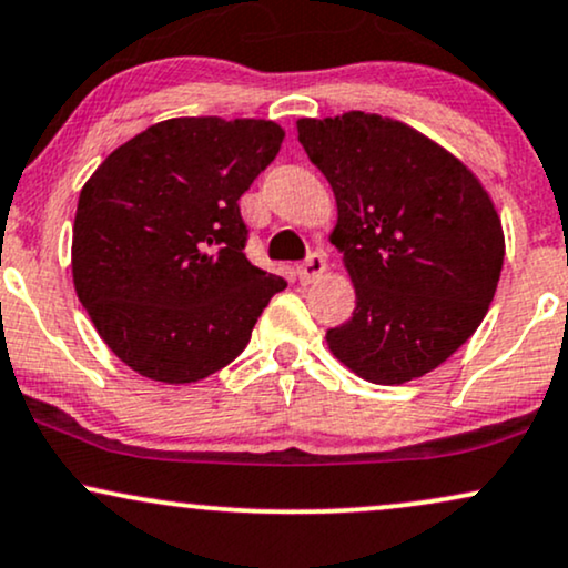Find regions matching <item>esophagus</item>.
Wrapping results in <instances>:
<instances>
[{
  "label": "esophagus",
  "instance_id": "obj_1",
  "mask_svg": "<svg viewBox=\"0 0 568 568\" xmlns=\"http://www.w3.org/2000/svg\"><path fill=\"white\" fill-rule=\"evenodd\" d=\"M323 272H325V256L323 254H310L302 264L296 266L298 283H302V285L314 283V280L323 275Z\"/></svg>",
  "mask_w": 568,
  "mask_h": 568
}]
</instances>
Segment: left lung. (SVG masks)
<instances>
[{
  "label": "left lung",
  "instance_id": "8db88e82",
  "mask_svg": "<svg viewBox=\"0 0 568 568\" xmlns=\"http://www.w3.org/2000/svg\"><path fill=\"white\" fill-rule=\"evenodd\" d=\"M296 126L336 195L331 241L357 291L327 346L373 384L420 378L489 310L505 256L500 216L453 153L399 121L352 111Z\"/></svg>",
  "mask_w": 568,
  "mask_h": 568
}]
</instances>
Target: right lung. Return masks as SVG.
I'll return each instance as SVG.
<instances>
[{
  "label": "right lung",
  "instance_id": "right-lung-1",
  "mask_svg": "<svg viewBox=\"0 0 568 568\" xmlns=\"http://www.w3.org/2000/svg\"><path fill=\"white\" fill-rule=\"evenodd\" d=\"M280 142L272 121L169 119L113 150L84 184L73 285L132 371L163 384L209 378L288 285L248 262L237 203Z\"/></svg>",
  "mask_w": 568,
  "mask_h": 568
}]
</instances>
